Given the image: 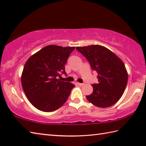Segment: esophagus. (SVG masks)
<instances>
[{
  "label": "esophagus",
  "instance_id": "esophagus-1",
  "mask_svg": "<svg viewBox=\"0 0 146 146\" xmlns=\"http://www.w3.org/2000/svg\"><path fill=\"white\" fill-rule=\"evenodd\" d=\"M77 84H78L79 86H83V85H84L85 84H81V83H77Z\"/></svg>",
  "mask_w": 146,
  "mask_h": 146
}]
</instances>
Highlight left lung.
Masks as SVG:
<instances>
[{
    "label": "left lung",
    "instance_id": "obj_1",
    "mask_svg": "<svg viewBox=\"0 0 146 146\" xmlns=\"http://www.w3.org/2000/svg\"><path fill=\"white\" fill-rule=\"evenodd\" d=\"M98 72V83L92 85L93 92L86 96L90 103L99 108L110 107L121 98L126 88L128 73L123 62L115 54L100 45L76 47Z\"/></svg>",
    "mask_w": 146,
    "mask_h": 146
}]
</instances>
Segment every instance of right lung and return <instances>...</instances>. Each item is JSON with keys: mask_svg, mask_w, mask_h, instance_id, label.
<instances>
[{"mask_svg": "<svg viewBox=\"0 0 146 146\" xmlns=\"http://www.w3.org/2000/svg\"><path fill=\"white\" fill-rule=\"evenodd\" d=\"M75 47L49 45L27 60L21 74V85L31 104L40 111L51 112L67 101L75 85L61 81L65 64Z\"/></svg>", "mask_w": 146, "mask_h": 146, "instance_id": "obj_1", "label": "right lung"}]
</instances>
